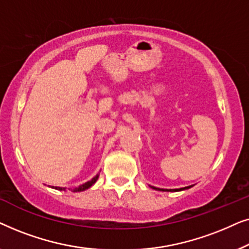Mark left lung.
Masks as SVG:
<instances>
[{
    "label": "left lung",
    "instance_id": "obj_1",
    "mask_svg": "<svg viewBox=\"0 0 249 249\" xmlns=\"http://www.w3.org/2000/svg\"><path fill=\"white\" fill-rule=\"evenodd\" d=\"M190 187L193 186H188V187H185V188H179V189H161V188H156V187H152L153 189H156V190H161V192H180V190H185V189H189Z\"/></svg>",
    "mask_w": 249,
    "mask_h": 249
}]
</instances>
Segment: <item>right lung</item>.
Listing matches in <instances>:
<instances>
[{
    "label": "right lung",
    "mask_w": 249,
    "mask_h": 249,
    "mask_svg": "<svg viewBox=\"0 0 249 249\" xmlns=\"http://www.w3.org/2000/svg\"><path fill=\"white\" fill-rule=\"evenodd\" d=\"M98 176H100V173H97V175L95 176L93 179L89 180V181L85 182L84 185H80L79 187H76V188H73V189H71V188H68V189L71 190V192H73V193H77V192H84V190L88 189V188H89V187H91V186L94 185L95 182H96V180L98 179ZM52 188H55V189H57V190H66V189H67V188H62V187H52Z\"/></svg>",
    "instance_id": "add662e5"
}]
</instances>
